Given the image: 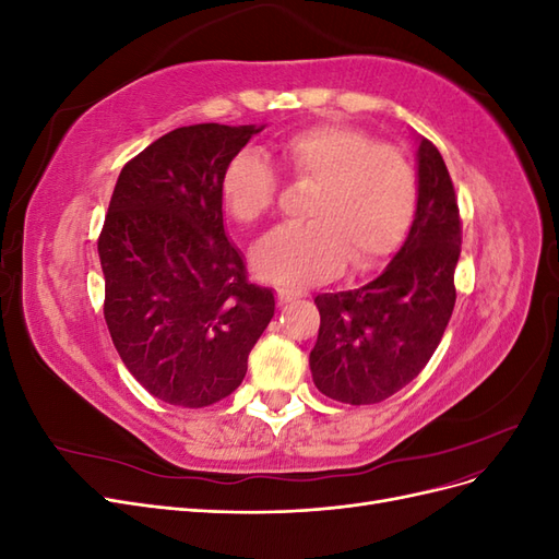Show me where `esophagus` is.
<instances>
[{
  "label": "esophagus",
  "mask_w": 559,
  "mask_h": 559,
  "mask_svg": "<svg viewBox=\"0 0 559 559\" xmlns=\"http://www.w3.org/2000/svg\"><path fill=\"white\" fill-rule=\"evenodd\" d=\"M277 298H280V302L282 306H286V302H294L296 300V294H292V292H277Z\"/></svg>",
  "instance_id": "obj_1"
}]
</instances>
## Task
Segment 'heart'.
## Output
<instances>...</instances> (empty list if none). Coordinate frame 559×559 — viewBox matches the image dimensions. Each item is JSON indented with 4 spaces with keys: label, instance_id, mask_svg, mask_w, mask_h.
Segmentation results:
<instances>
[{
    "label": "heart",
    "instance_id": "obj_1",
    "mask_svg": "<svg viewBox=\"0 0 559 559\" xmlns=\"http://www.w3.org/2000/svg\"><path fill=\"white\" fill-rule=\"evenodd\" d=\"M289 175L312 186L308 224L280 226L253 247L257 275L286 292L378 265L408 233L417 210V175L403 151L343 123L302 128L280 142ZM277 175L257 151L235 156L222 177V200L240 224L275 205Z\"/></svg>",
    "mask_w": 559,
    "mask_h": 559
}]
</instances>
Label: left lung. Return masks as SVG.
<instances>
[{
  "mask_svg": "<svg viewBox=\"0 0 559 559\" xmlns=\"http://www.w3.org/2000/svg\"><path fill=\"white\" fill-rule=\"evenodd\" d=\"M462 224L438 148L417 138V210L382 273L359 289L319 294L310 370L321 394L352 405L380 403L427 366L454 310Z\"/></svg>",
  "mask_w": 559,
  "mask_h": 559,
  "instance_id": "left-lung-1",
  "label": "left lung"
}]
</instances>
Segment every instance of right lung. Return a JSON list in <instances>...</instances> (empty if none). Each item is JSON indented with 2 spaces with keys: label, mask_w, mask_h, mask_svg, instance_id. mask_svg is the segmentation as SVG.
Here are the masks:
<instances>
[{
  "label": "right lung",
  "mask_w": 559,
  "mask_h": 559,
  "mask_svg": "<svg viewBox=\"0 0 559 559\" xmlns=\"http://www.w3.org/2000/svg\"><path fill=\"white\" fill-rule=\"evenodd\" d=\"M265 126H186L118 175L97 251L105 319L148 394L205 408L240 386L275 314V294L247 280L224 228L222 177Z\"/></svg>",
  "instance_id": "add662e5"
}]
</instances>
